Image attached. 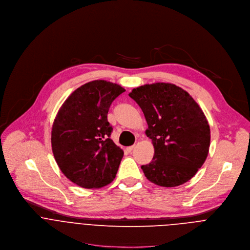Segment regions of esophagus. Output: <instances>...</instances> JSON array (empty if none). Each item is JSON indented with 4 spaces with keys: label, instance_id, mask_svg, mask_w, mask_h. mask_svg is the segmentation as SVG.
<instances>
[{
    "label": "esophagus",
    "instance_id": "34e87169",
    "mask_svg": "<svg viewBox=\"0 0 250 250\" xmlns=\"http://www.w3.org/2000/svg\"><path fill=\"white\" fill-rule=\"evenodd\" d=\"M134 147H135V146H130L127 147V151H128V152H131V151H133Z\"/></svg>",
    "mask_w": 250,
    "mask_h": 250
}]
</instances>
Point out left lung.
Listing matches in <instances>:
<instances>
[{"label":"left lung","instance_id":"1","mask_svg":"<svg viewBox=\"0 0 250 250\" xmlns=\"http://www.w3.org/2000/svg\"><path fill=\"white\" fill-rule=\"evenodd\" d=\"M129 96L143 110L146 135L155 148L153 161L142 166L145 176L163 187L190 180L209 154L211 131L201 107L186 90L169 83L138 86Z\"/></svg>","mask_w":250,"mask_h":250}]
</instances>
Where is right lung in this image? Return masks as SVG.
Masks as SVG:
<instances>
[{"label":"right lung","instance_id":"obj_1","mask_svg":"<svg viewBox=\"0 0 250 250\" xmlns=\"http://www.w3.org/2000/svg\"><path fill=\"white\" fill-rule=\"evenodd\" d=\"M125 89L95 80L74 90L59 108L51 131L55 161L64 175L83 188H102L116 176L124 152L110 139L107 113Z\"/></svg>","mask_w":250,"mask_h":250}]
</instances>
